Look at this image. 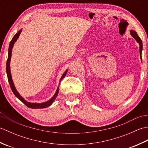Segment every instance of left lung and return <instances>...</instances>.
Returning a JSON list of instances; mask_svg holds the SVG:
<instances>
[{
	"label": "left lung",
	"instance_id": "8db88e82",
	"mask_svg": "<svg viewBox=\"0 0 148 148\" xmlns=\"http://www.w3.org/2000/svg\"><path fill=\"white\" fill-rule=\"evenodd\" d=\"M130 34L132 35V36L134 38L136 39L137 42L139 44V49H140V58L142 59V57H141V53H142V49H143V43H142V40H141L140 38L139 37V36L137 35V32H136V31H134V30H131L130 31Z\"/></svg>",
	"mask_w": 148,
	"mask_h": 148
}]
</instances>
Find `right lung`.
Here are the masks:
<instances>
[{"mask_svg":"<svg viewBox=\"0 0 148 148\" xmlns=\"http://www.w3.org/2000/svg\"><path fill=\"white\" fill-rule=\"evenodd\" d=\"M21 30H20V31H18V32L16 33L14 35V36L12 37V40H11L10 44H9V51H8V58L7 60V63H6V72H7V75H8V81L9 83V84H10L11 88L12 91V92L14 94V95L17 97V98L21 100V101L23 102L24 104H25L27 107H29L30 108H32V109H42V108H48L49 106L51 105V103L53 102V101L55 100L56 97H57L58 93V88L57 90H56V92L55 94V95L53 96L52 98L50 99L49 100H48V102H44V103H30L29 102H27L26 100H25L23 98L20 96V94L17 92V90H16L13 81H12V77H11V72H10V60H11V53H12V47H13V45L14 42L16 41V40L18 39V38L20 36V34L21 32ZM67 71H65V73L63 75L61 80L63 79V77H64V76H65V74H67Z\"/></svg>","mask_w":148,"mask_h":148,"instance_id":"obj_1","label":"right lung"}]
</instances>
